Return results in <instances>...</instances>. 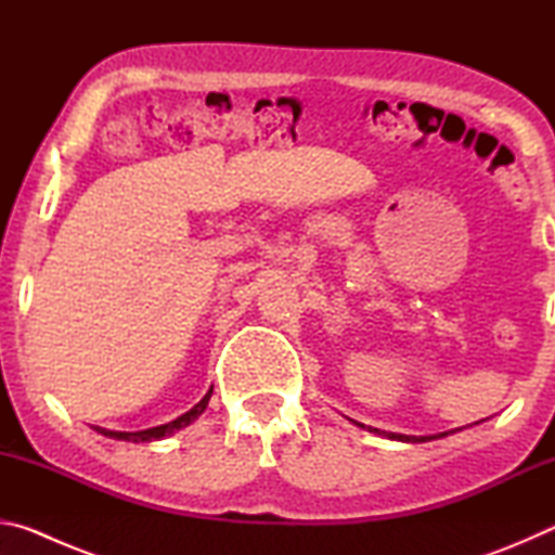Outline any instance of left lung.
<instances>
[{"instance_id": "obj_1", "label": "left lung", "mask_w": 555, "mask_h": 555, "mask_svg": "<svg viewBox=\"0 0 555 555\" xmlns=\"http://www.w3.org/2000/svg\"><path fill=\"white\" fill-rule=\"evenodd\" d=\"M372 434H379V436H387V438H391V440H401V443H426V440H436V438H446V436H450V434H455V430H460V428H455V430H446V434H438V436H403V434H384V430H379V428H370Z\"/></svg>"}]
</instances>
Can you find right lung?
I'll use <instances>...</instances> for the list:
<instances>
[{"label":"right lung","instance_id":"obj_1","mask_svg":"<svg viewBox=\"0 0 555 555\" xmlns=\"http://www.w3.org/2000/svg\"><path fill=\"white\" fill-rule=\"evenodd\" d=\"M212 397V389L205 393V397L195 403V406L191 411H185L183 416H178L173 421H168V424L164 426H154V428H144V430H134V434H129V430H107V428H100L95 426L98 434L107 436V438H115V440H129V443H152V440H162L166 436H173L176 430H181L185 426H191L195 418L201 416V413L205 411V406H208V401Z\"/></svg>","mask_w":555,"mask_h":555}]
</instances>
